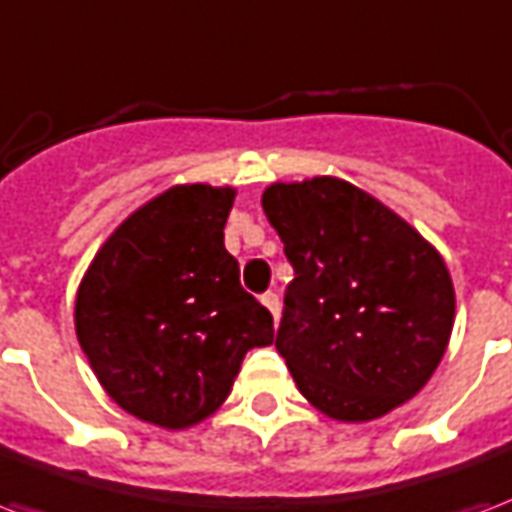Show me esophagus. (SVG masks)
I'll return each instance as SVG.
<instances>
[{
	"label": "esophagus",
	"instance_id": "34e87169",
	"mask_svg": "<svg viewBox=\"0 0 512 512\" xmlns=\"http://www.w3.org/2000/svg\"><path fill=\"white\" fill-rule=\"evenodd\" d=\"M261 305L267 307V310H270V313L278 318L280 299H278V294H275V291H267V294H261Z\"/></svg>",
	"mask_w": 512,
	"mask_h": 512
}]
</instances>
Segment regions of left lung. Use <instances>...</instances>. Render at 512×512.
<instances>
[{"label": "left lung", "instance_id": "left-lung-1", "mask_svg": "<svg viewBox=\"0 0 512 512\" xmlns=\"http://www.w3.org/2000/svg\"><path fill=\"white\" fill-rule=\"evenodd\" d=\"M261 207L294 267L275 348L307 402L337 421H372L416 397L451 340L443 256L329 175L272 183Z\"/></svg>", "mask_w": 512, "mask_h": 512}]
</instances>
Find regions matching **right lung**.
Wrapping results in <instances>:
<instances>
[{"label":"right lung","mask_w":512,"mask_h":512,"mask_svg":"<svg viewBox=\"0 0 512 512\" xmlns=\"http://www.w3.org/2000/svg\"><path fill=\"white\" fill-rule=\"evenodd\" d=\"M234 188L172 186L134 210L91 261L75 332L113 402L186 429L224 405L245 353L275 340L224 248Z\"/></svg>","instance_id":"add662e5"}]
</instances>
